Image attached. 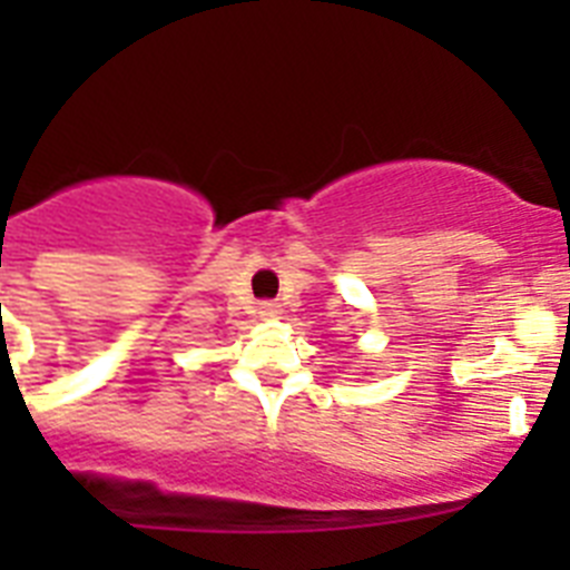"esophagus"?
<instances>
[{"label":"esophagus","mask_w":570,"mask_h":570,"mask_svg":"<svg viewBox=\"0 0 570 570\" xmlns=\"http://www.w3.org/2000/svg\"><path fill=\"white\" fill-rule=\"evenodd\" d=\"M259 316L274 320V316H279V305H276V302H259Z\"/></svg>","instance_id":"esophagus-1"}]
</instances>
